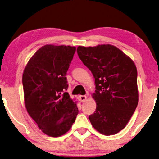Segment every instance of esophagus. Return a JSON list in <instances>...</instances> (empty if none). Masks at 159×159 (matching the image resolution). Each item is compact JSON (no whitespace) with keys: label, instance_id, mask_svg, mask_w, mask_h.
<instances>
[{"label":"esophagus","instance_id":"1","mask_svg":"<svg viewBox=\"0 0 159 159\" xmlns=\"http://www.w3.org/2000/svg\"><path fill=\"white\" fill-rule=\"evenodd\" d=\"M79 99H80V101L81 102H83L85 101V100L87 99V96L86 95H80L79 97Z\"/></svg>","mask_w":159,"mask_h":159}]
</instances>
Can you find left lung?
<instances>
[{
  "label": "left lung",
  "instance_id": "obj_1",
  "mask_svg": "<svg viewBox=\"0 0 159 159\" xmlns=\"http://www.w3.org/2000/svg\"><path fill=\"white\" fill-rule=\"evenodd\" d=\"M77 54L95 81V112L89 115L92 125L105 135L123 130L139 102L137 69L129 57L110 44L78 47Z\"/></svg>",
  "mask_w": 159,
  "mask_h": 159
}]
</instances>
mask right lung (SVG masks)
I'll return each instance as SVG.
<instances>
[{"mask_svg":"<svg viewBox=\"0 0 159 159\" xmlns=\"http://www.w3.org/2000/svg\"><path fill=\"white\" fill-rule=\"evenodd\" d=\"M75 51L70 46L45 45L24 69L22 83L27 112L49 136L59 137L67 132L79 112L66 93V72Z\"/></svg>","mask_w":159,"mask_h":159,"instance_id":"obj_1","label":"right lung"}]
</instances>
